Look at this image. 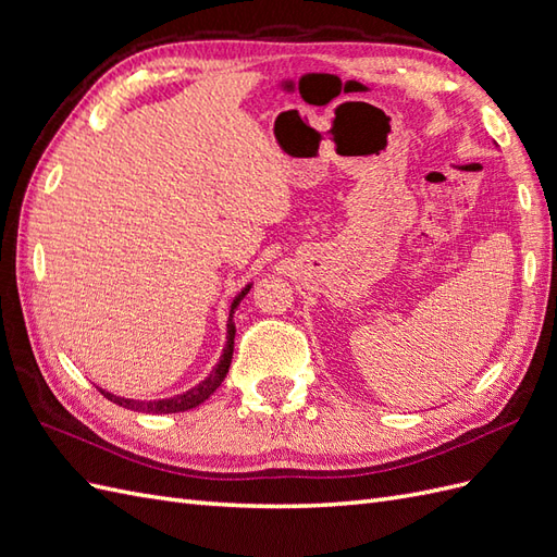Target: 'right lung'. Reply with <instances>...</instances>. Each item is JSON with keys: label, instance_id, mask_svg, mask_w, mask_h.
<instances>
[{"label": "right lung", "instance_id": "right-lung-1", "mask_svg": "<svg viewBox=\"0 0 557 557\" xmlns=\"http://www.w3.org/2000/svg\"><path fill=\"white\" fill-rule=\"evenodd\" d=\"M248 290H250V285H246V288L242 290V295L232 301L230 320H227V344H225V350H223V356H221V362L213 367V372L205 381H201L195 387H190L188 393L170 397V399H153V401L115 397V395H111L107 391H99V393H102L107 399H111L113 404H117V407L132 409V411H141V413H178V411H188V409L199 407L201 401L209 399L215 393V387L221 385L225 381V376H227V369H230V362H232V352H234V332H237V327H234V323H232V315H234V311H237L239 301L246 297Z\"/></svg>", "mask_w": 557, "mask_h": 557}]
</instances>
